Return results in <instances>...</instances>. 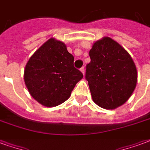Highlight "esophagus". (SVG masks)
I'll return each mask as SVG.
<instances>
[{
	"label": "esophagus",
	"mask_w": 150,
	"mask_h": 150,
	"mask_svg": "<svg viewBox=\"0 0 150 150\" xmlns=\"http://www.w3.org/2000/svg\"><path fill=\"white\" fill-rule=\"evenodd\" d=\"M80 71H82V73L84 75V73H85V68H84V67H81L80 68Z\"/></svg>",
	"instance_id": "1"
}]
</instances>
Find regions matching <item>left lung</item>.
<instances>
[{
  "mask_svg": "<svg viewBox=\"0 0 150 150\" xmlns=\"http://www.w3.org/2000/svg\"><path fill=\"white\" fill-rule=\"evenodd\" d=\"M89 55L85 78L93 101L106 110L122 106L137 84V72L131 56L110 37L96 41Z\"/></svg>",
  "mask_w": 150,
  "mask_h": 150,
  "instance_id": "left-lung-1",
  "label": "left lung"
}]
</instances>
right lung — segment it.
<instances>
[{
	"mask_svg": "<svg viewBox=\"0 0 150 150\" xmlns=\"http://www.w3.org/2000/svg\"><path fill=\"white\" fill-rule=\"evenodd\" d=\"M24 77L30 95L42 105L53 107L70 97L83 75L74 67V56L64 43L51 38L31 56Z\"/></svg>",
	"mask_w": 150,
	"mask_h": 150,
	"instance_id": "right-lung-1",
	"label": "right lung"
}]
</instances>
